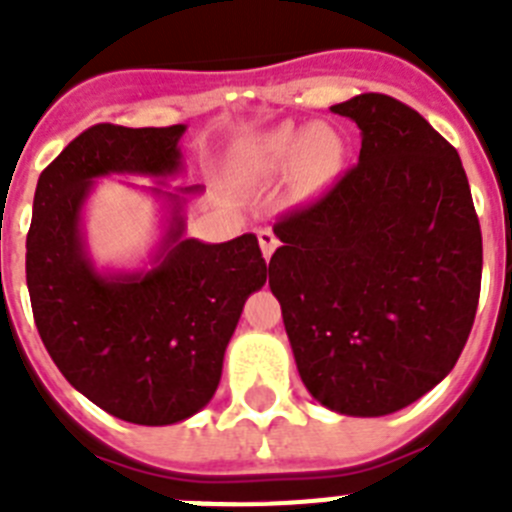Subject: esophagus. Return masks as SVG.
Segmentation results:
<instances>
[{
	"mask_svg": "<svg viewBox=\"0 0 512 512\" xmlns=\"http://www.w3.org/2000/svg\"><path fill=\"white\" fill-rule=\"evenodd\" d=\"M259 243H261V251H264V259L269 261L271 253H274V248H277V235L271 233V230H259Z\"/></svg>",
	"mask_w": 512,
	"mask_h": 512,
	"instance_id": "esophagus-1",
	"label": "esophagus"
}]
</instances>
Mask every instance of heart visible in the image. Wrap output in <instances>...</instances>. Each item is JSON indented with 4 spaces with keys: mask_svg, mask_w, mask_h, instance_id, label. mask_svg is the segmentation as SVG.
Wrapping results in <instances>:
<instances>
[{
    "mask_svg": "<svg viewBox=\"0 0 512 512\" xmlns=\"http://www.w3.org/2000/svg\"><path fill=\"white\" fill-rule=\"evenodd\" d=\"M338 156V143L328 130L310 125H279L259 138L248 140L241 151V171L253 182H269L295 169L300 161H307L310 174L328 169Z\"/></svg>",
    "mask_w": 512,
    "mask_h": 512,
    "instance_id": "heart-1",
    "label": "heart"
}]
</instances>
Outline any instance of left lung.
<instances>
[{"instance_id": "1", "label": "left lung", "mask_w": 512, "mask_h": 512, "mask_svg": "<svg viewBox=\"0 0 512 512\" xmlns=\"http://www.w3.org/2000/svg\"><path fill=\"white\" fill-rule=\"evenodd\" d=\"M330 110L359 125V164L279 217L269 287L310 395L379 418L454 369L477 315L482 230L459 153L413 107L369 92Z\"/></svg>"}]
</instances>
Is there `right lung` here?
I'll use <instances>...</instances> for the list:
<instances>
[{"label":"right lung","instance_id":"right-lung-1","mask_svg":"<svg viewBox=\"0 0 512 512\" xmlns=\"http://www.w3.org/2000/svg\"><path fill=\"white\" fill-rule=\"evenodd\" d=\"M184 130L110 122L84 130L40 174L27 233L30 305L53 364L94 405L138 425L179 423L205 408L243 305L266 282L256 235L228 243L184 238L182 197L161 187L153 192L169 197L171 220L151 269H94L81 235L92 182L176 174Z\"/></svg>","mask_w":512,"mask_h":512}]
</instances>
